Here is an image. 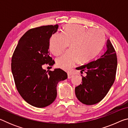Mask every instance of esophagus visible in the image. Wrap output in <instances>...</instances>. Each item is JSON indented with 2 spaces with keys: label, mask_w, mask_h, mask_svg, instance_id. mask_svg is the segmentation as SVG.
Masks as SVG:
<instances>
[{
  "label": "esophagus",
  "mask_w": 128,
  "mask_h": 128,
  "mask_svg": "<svg viewBox=\"0 0 128 128\" xmlns=\"http://www.w3.org/2000/svg\"><path fill=\"white\" fill-rule=\"evenodd\" d=\"M73 74L72 73H68V78H72L73 77Z\"/></svg>",
  "instance_id": "obj_1"
}]
</instances>
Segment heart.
I'll return each mask as SVG.
<instances>
[{
    "instance_id": "b5f03b06",
    "label": "heart",
    "mask_w": 128,
    "mask_h": 128,
    "mask_svg": "<svg viewBox=\"0 0 128 128\" xmlns=\"http://www.w3.org/2000/svg\"><path fill=\"white\" fill-rule=\"evenodd\" d=\"M104 32L97 28L89 30L80 25H67L62 34H53L49 48L54 55L62 54L70 44V49L57 58L58 67L69 70L78 61L85 63L94 58L102 49L105 42Z\"/></svg>"
}]
</instances>
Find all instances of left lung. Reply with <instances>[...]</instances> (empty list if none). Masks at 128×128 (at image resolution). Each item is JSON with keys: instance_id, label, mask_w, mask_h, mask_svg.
I'll return each mask as SVG.
<instances>
[{"instance_id": "obj_1", "label": "left lung", "mask_w": 128, "mask_h": 128, "mask_svg": "<svg viewBox=\"0 0 128 128\" xmlns=\"http://www.w3.org/2000/svg\"><path fill=\"white\" fill-rule=\"evenodd\" d=\"M107 50L100 58L81 66L77 70L86 71L82 76V82L75 88L77 99L84 104L93 105L104 98L113 85L116 77V54L113 45L108 39Z\"/></svg>"}]
</instances>
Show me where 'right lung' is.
Returning a JSON list of instances; mask_svg holds the SVG:
<instances>
[{"label":"right lung","mask_w":128,"mask_h":128,"mask_svg":"<svg viewBox=\"0 0 128 128\" xmlns=\"http://www.w3.org/2000/svg\"><path fill=\"white\" fill-rule=\"evenodd\" d=\"M58 27L46 25L29 30L19 40L13 54L11 69L16 88L21 97L34 107L50 105L57 96L58 82L68 77L60 68L54 71L42 68L45 64H55L50 56L49 41Z\"/></svg>","instance_id":"add662e5"}]
</instances>
